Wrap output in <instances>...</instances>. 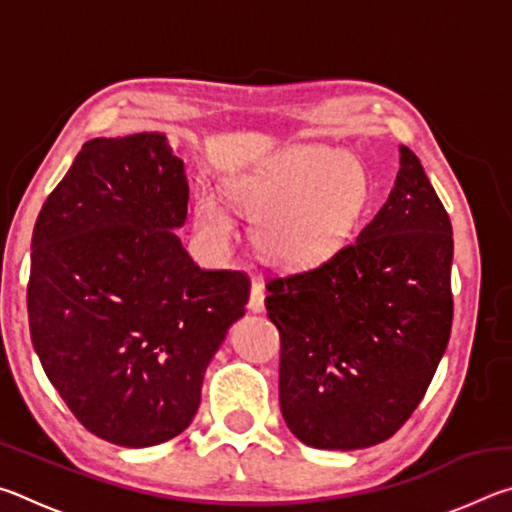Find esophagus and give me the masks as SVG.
I'll use <instances>...</instances> for the list:
<instances>
[{
    "instance_id": "1",
    "label": "esophagus",
    "mask_w": 512,
    "mask_h": 512,
    "mask_svg": "<svg viewBox=\"0 0 512 512\" xmlns=\"http://www.w3.org/2000/svg\"><path fill=\"white\" fill-rule=\"evenodd\" d=\"M248 309L255 311H264V284L253 280V287H250V298H248Z\"/></svg>"
}]
</instances>
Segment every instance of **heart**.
Masks as SVG:
<instances>
[{"label":"heart","instance_id":"heart-1","mask_svg":"<svg viewBox=\"0 0 512 512\" xmlns=\"http://www.w3.org/2000/svg\"><path fill=\"white\" fill-rule=\"evenodd\" d=\"M228 192L257 214L259 253L287 268L316 266L332 257L357 228L368 198L361 162L345 151L300 144L228 180ZM196 219L214 241L235 232V219L210 187L196 192Z\"/></svg>","mask_w":512,"mask_h":512}]
</instances>
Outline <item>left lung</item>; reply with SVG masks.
I'll return each instance as SVG.
<instances>
[{"label": "left lung", "instance_id": "left-lung-1", "mask_svg": "<svg viewBox=\"0 0 512 512\" xmlns=\"http://www.w3.org/2000/svg\"><path fill=\"white\" fill-rule=\"evenodd\" d=\"M452 221L420 160L400 146L388 201L316 268L273 277L280 409L316 449L384 443L427 393L452 332Z\"/></svg>", "mask_w": 512, "mask_h": 512}]
</instances>
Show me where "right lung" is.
<instances>
[{
	"mask_svg": "<svg viewBox=\"0 0 512 512\" xmlns=\"http://www.w3.org/2000/svg\"><path fill=\"white\" fill-rule=\"evenodd\" d=\"M187 203L167 135L97 137L33 228V348L76 420L121 447L189 427L207 363L246 314L248 275L203 271L173 232Z\"/></svg>",
	"mask_w": 512,
	"mask_h": 512,
	"instance_id": "add662e5",
	"label": "right lung"
}]
</instances>
